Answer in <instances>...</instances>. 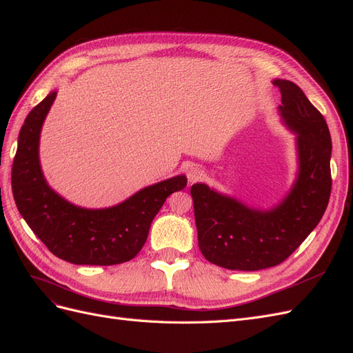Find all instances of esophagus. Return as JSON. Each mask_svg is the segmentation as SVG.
<instances>
[{
    "instance_id": "obj_1",
    "label": "esophagus",
    "mask_w": 353,
    "mask_h": 353,
    "mask_svg": "<svg viewBox=\"0 0 353 353\" xmlns=\"http://www.w3.org/2000/svg\"><path fill=\"white\" fill-rule=\"evenodd\" d=\"M186 176H188V180L190 183H195L198 182V180H201L204 177V171L201 170L199 167L194 165V167H189L188 171H186Z\"/></svg>"
}]
</instances>
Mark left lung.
Returning a JSON list of instances; mask_svg holds the SVG:
<instances>
[{"label": "left lung", "mask_w": 353, "mask_h": 353, "mask_svg": "<svg viewBox=\"0 0 353 353\" xmlns=\"http://www.w3.org/2000/svg\"><path fill=\"white\" fill-rule=\"evenodd\" d=\"M279 114L297 134L299 173L287 196L270 210L250 208L205 183L190 188L203 256L230 270H260L283 263L316 228L331 194V136L324 117L301 88L275 79Z\"/></svg>", "instance_id": "8db88e82"}]
</instances>
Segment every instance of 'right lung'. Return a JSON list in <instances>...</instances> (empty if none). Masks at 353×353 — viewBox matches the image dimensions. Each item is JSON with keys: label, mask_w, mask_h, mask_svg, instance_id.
<instances>
[{"label": "right lung", "mask_w": 353, "mask_h": 353, "mask_svg": "<svg viewBox=\"0 0 353 353\" xmlns=\"http://www.w3.org/2000/svg\"><path fill=\"white\" fill-rule=\"evenodd\" d=\"M56 94L52 92L38 103L20 128L12 170L16 205L32 232L59 259L74 265L124 263L145 245L150 223L167 196L186 188V176L143 188L109 208L70 204L47 185L38 157L41 127Z\"/></svg>", "instance_id": "1"}]
</instances>
